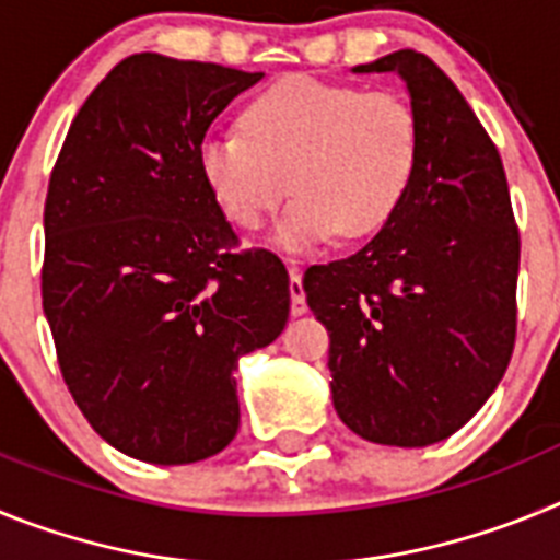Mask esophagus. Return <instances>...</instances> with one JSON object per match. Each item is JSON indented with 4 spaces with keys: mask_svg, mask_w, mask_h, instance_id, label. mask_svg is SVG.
Masks as SVG:
<instances>
[{
    "mask_svg": "<svg viewBox=\"0 0 560 560\" xmlns=\"http://www.w3.org/2000/svg\"><path fill=\"white\" fill-rule=\"evenodd\" d=\"M289 291H291V316H303L305 311H308V305H305V289H303V280H300V275H296L294 266H291Z\"/></svg>",
    "mask_w": 560,
    "mask_h": 560,
    "instance_id": "1",
    "label": "esophagus"
}]
</instances>
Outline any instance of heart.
<instances>
[{
  "mask_svg": "<svg viewBox=\"0 0 560 560\" xmlns=\"http://www.w3.org/2000/svg\"><path fill=\"white\" fill-rule=\"evenodd\" d=\"M420 153L415 112L393 92L285 78L241 114V131L207 137L199 162L226 219L255 230L296 196L277 241L303 246L336 232L370 237L412 185Z\"/></svg>",
  "mask_w": 560,
  "mask_h": 560,
  "instance_id": "b5f03b06",
  "label": "heart"
}]
</instances>
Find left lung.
<instances>
[{"label":"left lung","mask_w":560,"mask_h":560,"mask_svg":"<svg viewBox=\"0 0 560 560\" xmlns=\"http://www.w3.org/2000/svg\"><path fill=\"white\" fill-rule=\"evenodd\" d=\"M353 72L407 81L418 165L378 235L311 266L303 289L330 334L345 427L381 446H432L479 412L508 370L518 226L497 145L432 58L398 49Z\"/></svg>","instance_id":"left-lung-1"}]
</instances>
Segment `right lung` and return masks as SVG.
<instances>
[{
	"instance_id": "1",
	"label": "right lung",
	"mask_w": 560,
	"mask_h": 560,
	"mask_svg": "<svg viewBox=\"0 0 560 560\" xmlns=\"http://www.w3.org/2000/svg\"><path fill=\"white\" fill-rule=\"evenodd\" d=\"M264 72L122 58L69 126L44 201L58 368L106 443L153 465L224 452L237 359L289 323V271L241 249L201 173L207 128Z\"/></svg>"
}]
</instances>
